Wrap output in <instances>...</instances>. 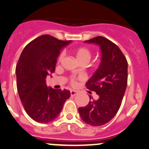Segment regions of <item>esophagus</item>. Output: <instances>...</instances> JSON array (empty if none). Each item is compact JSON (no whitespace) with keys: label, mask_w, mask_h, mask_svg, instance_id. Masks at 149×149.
<instances>
[{"label":"esophagus","mask_w":149,"mask_h":149,"mask_svg":"<svg viewBox=\"0 0 149 149\" xmlns=\"http://www.w3.org/2000/svg\"><path fill=\"white\" fill-rule=\"evenodd\" d=\"M70 94L72 97H75L76 95L77 94V92L76 91L72 90V91H70Z\"/></svg>","instance_id":"1"}]
</instances>
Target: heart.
Wrapping results in <instances>:
<instances>
[{
  "mask_svg": "<svg viewBox=\"0 0 149 149\" xmlns=\"http://www.w3.org/2000/svg\"><path fill=\"white\" fill-rule=\"evenodd\" d=\"M74 55L75 56V58L77 61H88L91 58V52L86 47H79L74 51ZM62 57V55H61L59 57V60H61Z\"/></svg>",
  "mask_w": 149,
  "mask_h": 149,
  "instance_id": "obj_1",
  "label": "heart"
}]
</instances>
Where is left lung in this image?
Listing matches in <instances>:
<instances>
[{
    "label": "left lung",
    "mask_w": 149,
    "mask_h": 149,
    "mask_svg": "<svg viewBox=\"0 0 149 149\" xmlns=\"http://www.w3.org/2000/svg\"><path fill=\"white\" fill-rule=\"evenodd\" d=\"M85 43L100 47L101 61L98 69L86 83V87L99 96L86 107H79L82 120L93 127L107 124L120 108L127 86V59L118 46L103 36H97Z\"/></svg>",
    "instance_id": "8db88e82"
}]
</instances>
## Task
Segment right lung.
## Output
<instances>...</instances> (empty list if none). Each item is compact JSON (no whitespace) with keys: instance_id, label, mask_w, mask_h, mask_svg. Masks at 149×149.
<instances>
[{"instance_id":"obj_1","label":"right lung","mask_w":149,"mask_h":149,"mask_svg":"<svg viewBox=\"0 0 149 149\" xmlns=\"http://www.w3.org/2000/svg\"><path fill=\"white\" fill-rule=\"evenodd\" d=\"M71 42L42 35L28 44L19 56L16 66L18 93L25 112L36 122L56 119L70 97L69 91L47 87L46 78L55 72L61 50Z\"/></svg>"}]
</instances>
